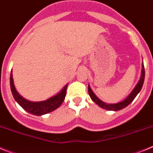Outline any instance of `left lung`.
Masks as SVG:
<instances>
[{
  "instance_id": "left-lung-1",
  "label": "left lung",
  "mask_w": 153,
  "mask_h": 153,
  "mask_svg": "<svg viewBox=\"0 0 153 153\" xmlns=\"http://www.w3.org/2000/svg\"><path fill=\"white\" fill-rule=\"evenodd\" d=\"M144 79H145V68H144V65L143 64V69H142V74H141V77H140V80L138 82V83L136 84V86H135V88L132 90V91L131 92V93L129 94L126 98L123 101L120 102H117V103H113V104H109L106 103V102H102V100H100L97 96L95 95V93H93V90H91L90 86H88V92L89 95H90V98L92 99V100L94 102L98 105L100 107L102 108V109H107V110H113V111H118L120 109H123V108L126 107L129 104H130L132 102V100H134L135 97L137 96V94L140 93V91L141 90L142 87H143V83H144Z\"/></svg>"
}]
</instances>
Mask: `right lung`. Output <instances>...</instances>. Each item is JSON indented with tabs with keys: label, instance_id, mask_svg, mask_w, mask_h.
Listing matches in <instances>:
<instances>
[{
	"label": "right lung",
	"instance_id": "obj_1",
	"mask_svg": "<svg viewBox=\"0 0 153 153\" xmlns=\"http://www.w3.org/2000/svg\"><path fill=\"white\" fill-rule=\"evenodd\" d=\"M12 76L13 75H12L11 71L10 84L13 98L23 109H25L27 112L30 114L36 115V116H42V115L47 114V113H51L57 109L63 103L65 96H66V93H67V88L68 84L66 85L60 93L51 98L47 99V100L40 101V102H32V101L27 100L26 99H24L17 93L14 84H13V79Z\"/></svg>",
	"mask_w": 153,
	"mask_h": 153
}]
</instances>
